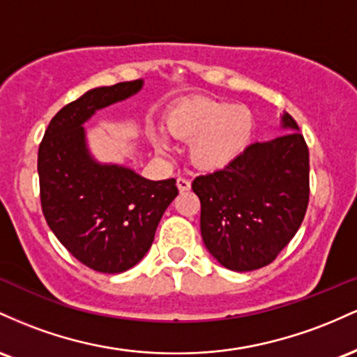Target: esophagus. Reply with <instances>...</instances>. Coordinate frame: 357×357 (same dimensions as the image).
Wrapping results in <instances>:
<instances>
[{"label":"esophagus","instance_id":"obj_1","mask_svg":"<svg viewBox=\"0 0 357 357\" xmlns=\"http://www.w3.org/2000/svg\"><path fill=\"white\" fill-rule=\"evenodd\" d=\"M177 187L180 192H185V190H190V180L183 178V177H178L177 178Z\"/></svg>","mask_w":357,"mask_h":357}]
</instances>
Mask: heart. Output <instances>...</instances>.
Segmentation results:
<instances>
[{
    "label": "heart",
    "mask_w": 357,
    "mask_h": 357,
    "mask_svg": "<svg viewBox=\"0 0 357 357\" xmlns=\"http://www.w3.org/2000/svg\"><path fill=\"white\" fill-rule=\"evenodd\" d=\"M165 130L172 138L189 143L192 165L202 172H218L241 157L250 145L255 116L246 106L195 98L177 104L167 114ZM150 138L157 153L167 157V139L155 131Z\"/></svg>",
    "instance_id": "obj_1"
}]
</instances>
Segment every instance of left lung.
<instances>
[{"label": "left lung", "instance_id": "1", "mask_svg": "<svg viewBox=\"0 0 357 357\" xmlns=\"http://www.w3.org/2000/svg\"><path fill=\"white\" fill-rule=\"evenodd\" d=\"M282 128L290 131L253 143L229 167L192 182L204 244L227 270L270 265L305 218L308 148L288 113Z\"/></svg>", "mask_w": 357, "mask_h": 357}]
</instances>
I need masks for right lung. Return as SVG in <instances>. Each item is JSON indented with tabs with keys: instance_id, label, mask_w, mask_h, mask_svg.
Segmentation results:
<instances>
[{
	"instance_id": "add662e5",
	"label": "right lung",
	"mask_w": 357,
	"mask_h": 357,
	"mask_svg": "<svg viewBox=\"0 0 357 357\" xmlns=\"http://www.w3.org/2000/svg\"><path fill=\"white\" fill-rule=\"evenodd\" d=\"M142 87L138 79L87 91L52 118L38 148L45 221L74 258L101 273H123L148 253L178 195L175 178L155 182L128 167L99 163L87 148L84 123Z\"/></svg>"
}]
</instances>
